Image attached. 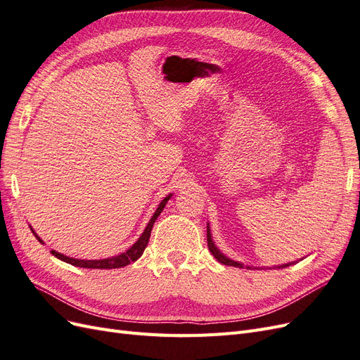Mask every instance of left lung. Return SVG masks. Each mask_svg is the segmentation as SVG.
<instances>
[{
    "instance_id": "1",
    "label": "left lung",
    "mask_w": 360,
    "mask_h": 360,
    "mask_svg": "<svg viewBox=\"0 0 360 360\" xmlns=\"http://www.w3.org/2000/svg\"><path fill=\"white\" fill-rule=\"evenodd\" d=\"M207 245H209V249H210V252H212V255L219 261V263H222V264H225V266H233V267H238V269H243V264H240V263H237V261H233V259H230V258H226L219 249H217L216 246H214V243H213V240H212V234H210V228L207 226ZM288 264H284V266H279V267H287ZM246 269H250V267H246Z\"/></svg>"
}]
</instances>
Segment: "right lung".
Returning <instances> with one entry per match:
<instances>
[{
	"label": "right lung",
	"mask_w": 360,
	"mask_h": 360,
	"mask_svg": "<svg viewBox=\"0 0 360 360\" xmlns=\"http://www.w3.org/2000/svg\"><path fill=\"white\" fill-rule=\"evenodd\" d=\"M169 198H171V195H168V197L159 204L158 210L155 212L153 217H151L148 225L146 226L144 233L141 234V237L138 238L136 243L132 248H129L126 252H123V254H120V255L112 257V258H106V259H75V258L63 255L60 252H56V250H51V252L56 255L57 258H60L61 261H66V263H69L72 266H76V267H85V269H118V267H124V266H127L130 263H134V261H136L141 255H143L144 249L148 245L150 234H151V230H153V225H155L156 219L159 217V214L162 213L163 207H165V204L168 202ZM32 233H34V231H32ZM34 236H36V233H34ZM39 242H41L40 238H39Z\"/></svg>",
	"instance_id": "right-lung-1"
}]
</instances>
